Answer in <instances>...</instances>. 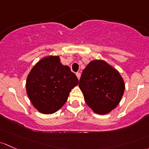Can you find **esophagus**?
<instances>
[{"label": "esophagus", "mask_w": 149, "mask_h": 149, "mask_svg": "<svg viewBox=\"0 0 149 149\" xmlns=\"http://www.w3.org/2000/svg\"><path fill=\"white\" fill-rule=\"evenodd\" d=\"M80 73L79 72H77L76 73V76H77V77L78 78V79H79V78H80Z\"/></svg>", "instance_id": "obj_1"}]
</instances>
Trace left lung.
Instances as JSON below:
<instances>
[{
    "instance_id": "1",
    "label": "left lung",
    "mask_w": 149,
    "mask_h": 149,
    "mask_svg": "<svg viewBox=\"0 0 149 149\" xmlns=\"http://www.w3.org/2000/svg\"><path fill=\"white\" fill-rule=\"evenodd\" d=\"M79 87L95 113L107 114L116 108L125 90L120 73L103 60L91 61L82 71Z\"/></svg>"
}]
</instances>
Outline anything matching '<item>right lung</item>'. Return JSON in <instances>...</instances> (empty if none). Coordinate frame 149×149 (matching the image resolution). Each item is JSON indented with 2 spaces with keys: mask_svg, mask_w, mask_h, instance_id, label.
<instances>
[{
  "mask_svg": "<svg viewBox=\"0 0 149 149\" xmlns=\"http://www.w3.org/2000/svg\"><path fill=\"white\" fill-rule=\"evenodd\" d=\"M78 82L76 75L61 63L59 56H49L33 66L27 77L26 88L38 111L52 114L63 106Z\"/></svg>",
  "mask_w": 149,
  "mask_h": 149,
  "instance_id": "obj_1",
  "label": "right lung"
}]
</instances>
